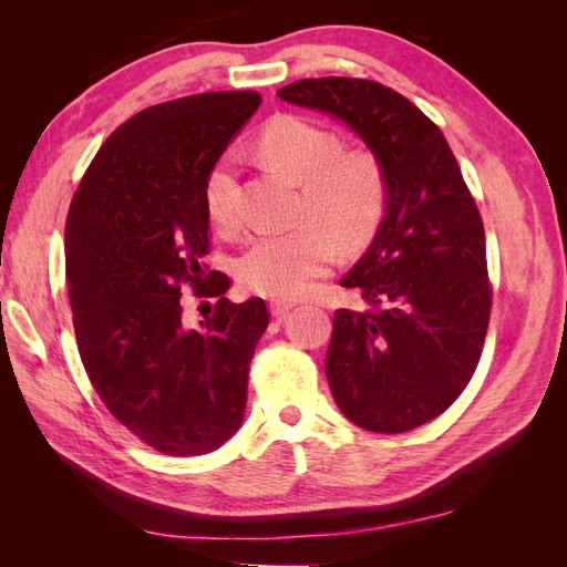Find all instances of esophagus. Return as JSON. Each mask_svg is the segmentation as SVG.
<instances>
[{
    "mask_svg": "<svg viewBox=\"0 0 567 567\" xmlns=\"http://www.w3.org/2000/svg\"><path fill=\"white\" fill-rule=\"evenodd\" d=\"M293 307H296V302H290V300H271L269 302V310L274 317H284L293 310Z\"/></svg>",
    "mask_w": 567,
    "mask_h": 567,
    "instance_id": "obj_1",
    "label": "esophagus"
}]
</instances>
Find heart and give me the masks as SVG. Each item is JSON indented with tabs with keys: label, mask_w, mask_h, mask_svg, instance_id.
<instances>
[{
	"label": "heart",
	"mask_w": 567,
	"mask_h": 567,
	"mask_svg": "<svg viewBox=\"0 0 567 567\" xmlns=\"http://www.w3.org/2000/svg\"><path fill=\"white\" fill-rule=\"evenodd\" d=\"M262 158L300 182L298 225L255 236L236 277L250 293L298 298L331 269L338 244L367 246L388 210V179L371 153L342 151L340 136L300 115L269 120L257 136ZM203 203L219 229L238 227L236 161L221 156L205 175Z\"/></svg>",
	"instance_id": "1"
}]
</instances>
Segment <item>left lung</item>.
I'll return each mask as SVG.
<instances>
[{
    "label": "left lung",
    "instance_id": "8db88e82",
    "mask_svg": "<svg viewBox=\"0 0 567 567\" xmlns=\"http://www.w3.org/2000/svg\"><path fill=\"white\" fill-rule=\"evenodd\" d=\"M277 94L340 117L383 167L381 229L340 281L369 310H336L326 375L354 425L414 431L456 402L483 354L492 310L483 217L444 134L400 92L310 78Z\"/></svg>",
    "mask_w": 567,
    "mask_h": 567
}]
</instances>
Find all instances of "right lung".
I'll use <instances>...</instances> for the list:
<instances>
[{"mask_svg":"<svg viewBox=\"0 0 567 567\" xmlns=\"http://www.w3.org/2000/svg\"><path fill=\"white\" fill-rule=\"evenodd\" d=\"M260 101L205 92L140 111L99 148L68 210L65 281L84 371L111 414L161 454H208L244 421L269 312L262 298H225L229 277L203 262V184ZM184 285L218 298L196 330L183 323Z\"/></svg>","mask_w":567,"mask_h":567,"instance_id":"add662e5","label":"right lung"}]
</instances>
